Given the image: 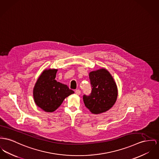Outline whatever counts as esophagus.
I'll return each mask as SVG.
<instances>
[{"mask_svg": "<svg viewBox=\"0 0 159 159\" xmlns=\"http://www.w3.org/2000/svg\"><path fill=\"white\" fill-rule=\"evenodd\" d=\"M75 93L76 94V95H80L81 94V90H80V89H76V90H75Z\"/></svg>", "mask_w": 159, "mask_h": 159, "instance_id": "1", "label": "esophagus"}]
</instances>
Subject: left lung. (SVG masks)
<instances>
[{
  "mask_svg": "<svg viewBox=\"0 0 159 159\" xmlns=\"http://www.w3.org/2000/svg\"><path fill=\"white\" fill-rule=\"evenodd\" d=\"M89 79L92 92L89 95H83L85 106L94 114L105 112L111 108L116 101V84L105 69L91 72Z\"/></svg>",
  "mask_w": 159,
  "mask_h": 159,
  "instance_id": "1",
  "label": "left lung"
}]
</instances>
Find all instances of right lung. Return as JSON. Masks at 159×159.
I'll list each match as a JSON object with an SVG mask.
<instances>
[{"label": "right lung", "instance_id": "obj_1", "mask_svg": "<svg viewBox=\"0 0 159 159\" xmlns=\"http://www.w3.org/2000/svg\"><path fill=\"white\" fill-rule=\"evenodd\" d=\"M57 72L56 69L44 70L34 88L35 104L46 112H52L57 110L66 97L74 93L67 85L55 80Z\"/></svg>", "mask_w": 159, "mask_h": 159}]
</instances>
